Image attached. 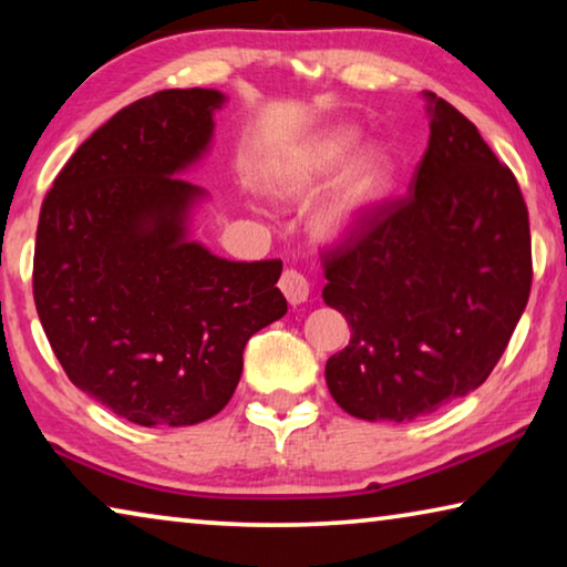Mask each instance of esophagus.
Instances as JSON below:
<instances>
[{
	"instance_id": "1",
	"label": "esophagus",
	"mask_w": 567,
	"mask_h": 567,
	"mask_svg": "<svg viewBox=\"0 0 567 567\" xmlns=\"http://www.w3.org/2000/svg\"><path fill=\"white\" fill-rule=\"evenodd\" d=\"M278 289L284 291L291 307H299V303L309 299V281L299 271H293V268H286L281 281H278Z\"/></svg>"
}]
</instances>
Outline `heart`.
Listing matches in <instances>:
<instances>
[{
	"label": "heart",
	"mask_w": 567,
	"mask_h": 567,
	"mask_svg": "<svg viewBox=\"0 0 567 567\" xmlns=\"http://www.w3.org/2000/svg\"><path fill=\"white\" fill-rule=\"evenodd\" d=\"M357 144L360 128L332 126L268 174L274 195L303 199L338 172L311 213L313 235L327 243L352 238L393 187L395 159L388 146L364 144L354 150Z\"/></svg>",
	"instance_id": "1"
}]
</instances>
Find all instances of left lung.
<instances>
[{"label": "left lung", "mask_w": 567, "mask_h": 567, "mask_svg": "<svg viewBox=\"0 0 567 567\" xmlns=\"http://www.w3.org/2000/svg\"><path fill=\"white\" fill-rule=\"evenodd\" d=\"M423 99L431 138L411 193L324 254L321 296L352 327L327 360V385L362 421H415L476 390L533 286L515 174L464 113L431 91Z\"/></svg>", "instance_id": "obj_1"}]
</instances>
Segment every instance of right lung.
I'll return each instance as SVG.
<instances>
[{"mask_svg": "<svg viewBox=\"0 0 567 567\" xmlns=\"http://www.w3.org/2000/svg\"><path fill=\"white\" fill-rule=\"evenodd\" d=\"M225 95L172 89L121 109L78 146L42 203L32 291L75 388L136 425H195L238 388L243 350L281 319V260L189 240L207 193L179 174L210 150Z\"/></svg>", "mask_w": 567, "mask_h": 567, "instance_id": "obj_1", "label": "right lung"}]
</instances>
